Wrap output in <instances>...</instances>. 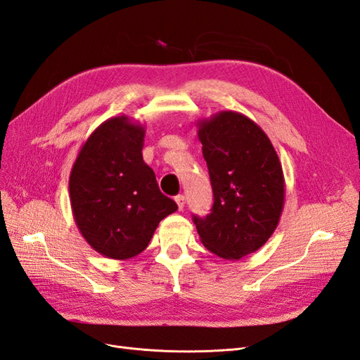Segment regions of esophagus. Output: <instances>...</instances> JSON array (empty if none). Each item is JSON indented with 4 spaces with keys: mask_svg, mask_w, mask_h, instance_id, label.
I'll return each instance as SVG.
<instances>
[{
    "mask_svg": "<svg viewBox=\"0 0 360 360\" xmlns=\"http://www.w3.org/2000/svg\"><path fill=\"white\" fill-rule=\"evenodd\" d=\"M176 202L179 205V210H183L184 209V204H186V198H184V195H177Z\"/></svg>",
    "mask_w": 360,
    "mask_h": 360,
    "instance_id": "1",
    "label": "esophagus"
}]
</instances>
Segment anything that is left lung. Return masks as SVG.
<instances>
[{
    "label": "left lung",
    "instance_id": "obj_1",
    "mask_svg": "<svg viewBox=\"0 0 360 360\" xmlns=\"http://www.w3.org/2000/svg\"><path fill=\"white\" fill-rule=\"evenodd\" d=\"M214 202L193 216L202 245L225 259L263 246L279 224L285 201L282 165L269 136L249 117L221 111L197 122Z\"/></svg>",
    "mask_w": 360,
    "mask_h": 360
}]
</instances>
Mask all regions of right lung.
Returning <instances> with one entry per match:
<instances>
[{"label": "right lung", "mask_w": 360, "mask_h": 360, "mask_svg": "<svg viewBox=\"0 0 360 360\" xmlns=\"http://www.w3.org/2000/svg\"><path fill=\"white\" fill-rule=\"evenodd\" d=\"M144 136L143 124L112 117L85 141L72 167L73 219L85 242L106 258L143 252L159 222L177 210L143 159Z\"/></svg>", "instance_id": "add662e5"}]
</instances>
